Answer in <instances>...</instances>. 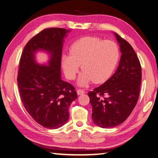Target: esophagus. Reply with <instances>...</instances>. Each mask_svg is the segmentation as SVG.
Returning <instances> with one entry per match:
<instances>
[{
  "label": "esophagus",
  "mask_w": 158,
  "mask_h": 158,
  "mask_svg": "<svg viewBox=\"0 0 158 158\" xmlns=\"http://www.w3.org/2000/svg\"><path fill=\"white\" fill-rule=\"evenodd\" d=\"M85 92L84 90H83V89H78V90H77V94H78V95H82V94H85Z\"/></svg>",
  "instance_id": "esophagus-1"
}]
</instances>
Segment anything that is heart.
Returning <instances> with one entry per match:
<instances>
[{
  "label": "heart",
  "instance_id": "heart-1",
  "mask_svg": "<svg viewBox=\"0 0 158 158\" xmlns=\"http://www.w3.org/2000/svg\"><path fill=\"white\" fill-rule=\"evenodd\" d=\"M69 54L63 55L61 59L66 77L74 80L81 64L83 72L78 84L83 86L92 82L101 84L107 81L115 69L119 58L116 43L92 36L82 37L73 43Z\"/></svg>",
  "mask_w": 158,
  "mask_h": 158
}]
</instances>
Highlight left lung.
Wrapping results in <instances>:
<instances>
[{"instance_id": "1", "label": "left lung", "mask_w": 158, "mask_h": 158, "mask_svg": "<svg viewBox=\"0 0 158 158\" xmlns=\"http://www.w3.org/2000/svg\"><path fill=\"white\" fill-rule=\"evenodd\" d=\"M115 36L122 52L118 69L103 84L88 94L93 121L103 128L118 126L130 116L140 90V60L130 44L116 33Z\"/></svg>"}]
</instances>
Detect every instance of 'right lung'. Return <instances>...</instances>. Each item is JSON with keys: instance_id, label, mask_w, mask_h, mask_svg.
<instances>
[{"instance_id": "obj_1", "label": "right lung", "mask_w": 158, "mask_h": 158, "mask_svg": "<svg viewBox=\"0 0 158 158\" xmlns=\"http://www.w3.org/2000/svg\"><path fill=\"white\" fill-rule=\"evenodd\" d=\"M70 30H43L24 47L18 73V86L22 103L35 122L45 128L63 126L69 117V108L78 98L75 88L60 78L63 38ZM44 49L52 53L49 66L37 65L35 52Z\"/></svg>"}]
</instances>
